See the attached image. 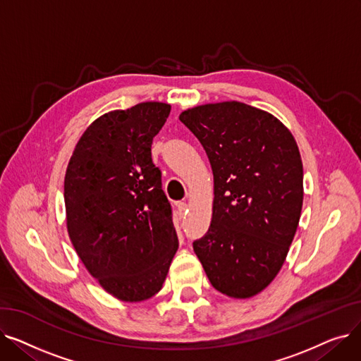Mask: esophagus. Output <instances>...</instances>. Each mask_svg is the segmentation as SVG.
I'll list each match as a JSON object with an SVG mask.
<instances>
[{
  "label": "esophagus",
  "instance_id": "obj_1",
  "mask_svg": "<svg viewBox=\"0 0 361 361\" xmlns=\"http://www.w3.org/2000/svg\"><path fill=\"white\" fill-rule=\"evenodd\" d=\"M185 212H187V203L178 202V203H177V214H178V216L183 218V216L185 215Z\"/></svg>",
  "mask_w": 361,
  "mask_h": 361
}]
</instances>
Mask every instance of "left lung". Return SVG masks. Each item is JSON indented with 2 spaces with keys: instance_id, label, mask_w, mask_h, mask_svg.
I'll list each match as a JSON object with an SVG mask.
<instances>
[{
  "instance_id": "left-lung-1",
  "label": "left lung",
  "mask_w": 361,
  "mask_h": 361,
  "mask_svg": "<svg viewBox=\"0 0 361 361\" xmlns=\"http://www.w3.org/2000/svg\"><path fill=\"white\" fill-rule=\"evenodd\" d=\"M214 173L212 221L193 249L215 290L250 298L281 271L302 207V162L291 131L237 101L180 114Z\"/></svg>"
}]
</instances>
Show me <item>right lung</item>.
I'll return each instance as SVG.
<instances>
[{
	"label": "right lung",
	"instance_id": "obj_1",
	"mask_svg": "<svg viewBox=\"0 0 361 361\" xmlns=\"http://www.w3.org/2000/svg\"><path fill=\"white\" fill-rule=\"evenodd\" d=\"M169 104L142 102L94 120L82 135L64 178L67 231L99 286L127 302L161 291L178 249L152 140Z\"/></svg>",
	"mask_w": 361,
	"mask_h": 361
}]
</instances>
